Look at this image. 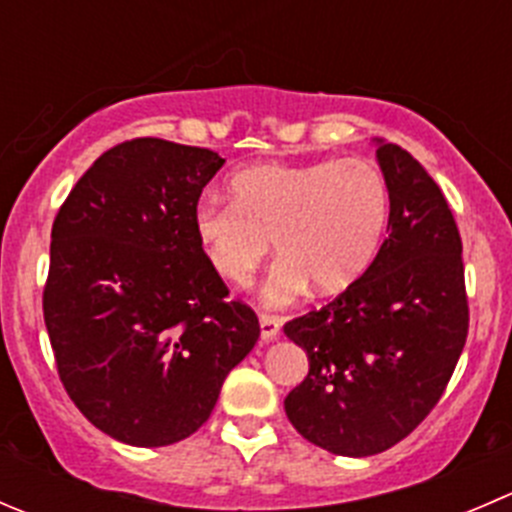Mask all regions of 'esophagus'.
I'll use <instances>...</instances> for the list:
<instances>
[{"instance_id": "esophagus-1", "label": "esophagus", "mask_w": 512, "mask_h": 512, "mask_svg": "<svg viewBox=\"0 0 512 512\" xmlns=\"http://www.w3.org/2000/svg\"><path fill=\"white\" fill-rule=\"evenodd\" d=\"M280 327H282L280 317L267 315V312H262V315H260V335H262V340H265V342L275 340V337L280 335Z\"/></svg>"}]
</instances>
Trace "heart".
I'll return each instance as SVG.
<instances>
[{"label":"heart","instance_id":"1","mask_svg":"<svg viewBox=\"0 0 512 512\" xmlns=\"http://www.w3.org/2000/svg\"><path fill=\"white\" fill-rule=\"evenodd\" d=\"M232 202L202 200L192 227L222 280L250 285L270 252V305H290L307 287L337 295L372 267L390 227V187L367 160L255 165L230 180Z\"/></svg>","mask_w":512,"mask_h":512}]
</instances>
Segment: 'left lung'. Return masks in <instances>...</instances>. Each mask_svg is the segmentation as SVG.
Segmentation results:
<instances>
[{"instance_id":"1","label":"left lung","mask_w":512,"mask_h":512,"mask_svg":"<svg viewBox=\"0 0 512 512\" xmlns=\"http://www.w3.org/2000/svg\"><path fill=\"white\" fill-rule=\"evenodd\" d=\"M390 187V235L370 270L285 335L310 372L285 413L312 445L347 458L408 438L443 398L468 337L463 242L448 200L425 167L377 140Z\"/></svg>"}]
</instances>
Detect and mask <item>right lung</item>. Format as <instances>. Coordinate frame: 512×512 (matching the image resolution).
Masks as SVG:
<instances>
[{
	"label": "right lung",
	"mask_w": 512,
	"mask_h": 512,
	"mask_svg": "<svg viewBox=\"0 0 512 512\" xmlns=\"http://www.w3.org/2000/svg\"><path fill=\"white\" fill-rule=\"evenodd\" d=\"M222 165L205 147L137 137L94 160L54 217L42 307L59 380L119 443L190 438L260 337L192 227Z\"/></svg>",
	"instance_id": "1"
}]
</instances>
